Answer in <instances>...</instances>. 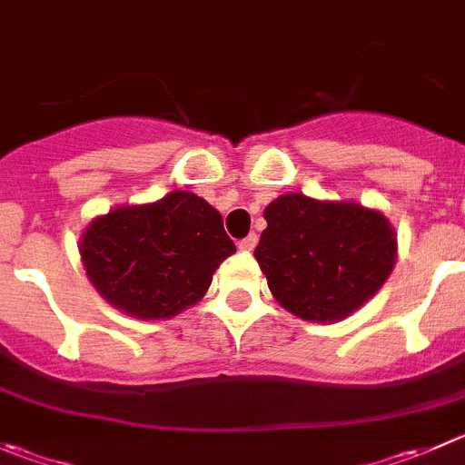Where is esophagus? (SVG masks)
<instances>
[{"mask_svg": "<svg viewBox=\"0 0 465 465\" xmlns=\"http://www.w3.org/2000/svg\"><path fill=\"white\" fill-rule=\"evenodd\" d=\"M256 241H259V238L254 236V233H250V236L247 238H242V241H238V250H242V252H252L256 247Z\"/></svg>", "mask_w": 465, "mask_h": 465, "instance_id": "1", "label": "esophagus"}]
</instances>
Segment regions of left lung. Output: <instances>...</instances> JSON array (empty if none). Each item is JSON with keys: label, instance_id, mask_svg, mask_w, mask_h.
Returning <instances> with one entry per match:
<instances>
[{"label": "left lung", "instance_id": "obj_1", "mask_svg": "<svg viewBox=\"0 0 465 465\" xmlns=\"http://www.w3.org/2000/svg\"><path fill=\"white\" fill-rule=\"evenodd\" d=\"M268 227L254 256L270 292L311 322H338L389 279L398 238L380 211L357 202H320L300 193L263 211Z\"/></svg>", "mask_w": 465, "mask_h": 465}]
</instances>
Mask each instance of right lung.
Wrapping results in <instances>:
<instances>
[{
    "label": "right lung",
    "instance_id": "1",
    "mask_svg": "<svg viewBox=\"0 0 465 465\" xmlns=\"http://www.w3.org/2000/svg\"><path fill=\"white\" fill-rule=\"evenodd\" d=\"M79 252L108 304L134 318L161 320L200 302L236 245L209 202L173 191L152 204L118 206L94 218Z\"/></svg>",
    "mask_w": 465,
    "mask_h": 465
}]
</instances>
